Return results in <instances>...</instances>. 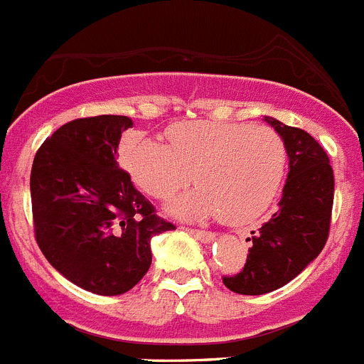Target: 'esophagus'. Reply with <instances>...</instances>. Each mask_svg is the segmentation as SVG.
I'll return each instance as SVG.
<instances>
[{
    "label": "esophagus",
    "instance_id": "1",
    "mask_svg": "<svg viewBox=\"0 0 364 364\" xmlns=\"http://www.w3.org/2000/svg\"><path fill=\"white\" fill-rule=\"evenodd\" d=\"M189 233L195 237V239L202 240V242H213L217 239V235L211 233V231H200V230H188Z\"/></svg>",
    "mask_w": 364,
    "mask_h": 364
}]
</instances>
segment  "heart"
<instances>
[{
	"label": "heart",
	"mask_w": 364,
	"mask_h": 364,
	"mask_svg": "<svg viewBox=\"0 0 364 364\" xmlns=\"http://www.w3.org/2000/svg\"><path fill=\"white\" fill-rule=\"evenodd\" d=\"M169 146L146 136L127 138L122 164L147 195L169 198L189 182L200 188L171 204L176 217L222 215L228 224H250L268 211L284 178L286 146L266 125L188 122L167 129Z\"/></svg>",
	"instance_id": "heart-1"
}]
</instances>
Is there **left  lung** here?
<instances>
[{
	"label": "left lung",
	"mask_w": 364,
	"mask_h": 364,
	"mask_svg": "<svg viewBox=\"0 0 364 364\" xmlns=\"http://www.w3.org/2000/svg\"><path fill=\"white\" fill-rule=\"evenodd\" d=\"M264 120L277 131L288 154L279 210L259 231H252L246 264L222 282L240 295H262L282 288L323 252L333 205V171L328 154L306 131Z\"/></svg>",
	"instance_id": "8db88e82"
}]
</instances>
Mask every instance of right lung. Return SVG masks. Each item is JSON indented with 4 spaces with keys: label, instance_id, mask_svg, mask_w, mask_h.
Listing matches in <instances>:
<instances>
[{
    "label": "right lung",
    "instance_id": "right-lung-1",
    "mask_svg": "<svg viewBox=\"0 0 364 364\" xmlns=\"http://www.w3.org/2000/svg\"><path fill=\"white\" fill-rule=\"evenodd\" d=\"M118 114L78 118L54 131L31 171L34 231L53 268L98 295L129 291L151 266V239L175 230L117 162Z\"/></svg>",
    "mask_w": 364,
    "mask_h": 364
}]
</instances>
